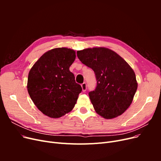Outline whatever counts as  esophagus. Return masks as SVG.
I'll list each match as a JSON object with an SVG mask.
<instances>
[{
    "mask_svg": "<svg viewBox=\"0 0 161 161\" xmlns=\"http://www.w3.org/2000/svg\"><path fill=\"white\" fill-rule=\"evenodd\" d=\"M81 87H82V91H83V92L86 91V82H83V83L81 85Z\"/></svg>",
    "mask_w": 161,
    "mask_h": 161,
    "instance_id": "esophagus-1",
    "label": "esophagus"
}]
</instances>
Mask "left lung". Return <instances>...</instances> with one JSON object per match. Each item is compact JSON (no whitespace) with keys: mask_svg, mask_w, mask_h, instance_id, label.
I'll return each instance as SVG.
<instances>
[{"mask_svg":"<svg viewBox=\"0 0 161 161\" xmlns=\"http://www.w3.org/2000/svg\"><path fill=\"white\" fill-rule=\"evenodd\" d=\"M77 56L95 74L97 86L89 95L97 114L112 119L124 113L138 88L130 66L116 52L103 47L77 51Z\"/></svg>","mask_w":161,"mask_h":161,"instance_id":"obj_1","label":"left lung"}]
</instances>
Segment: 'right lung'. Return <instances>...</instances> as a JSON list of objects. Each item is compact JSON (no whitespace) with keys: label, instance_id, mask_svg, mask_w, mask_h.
Here are the masks:
<instances>
[{"label":"right lung","instance_id":"1","mask_svg":"<svg viewBox=\"0 0 161 161\" xmlns=\"http://www.w3.org/2000/svg\"><path fill=\"white\" fill-rule=\"evenodd\" d=\"M75 58L74 50L54 48L43 53L29 72V95L37 109L50 118L69 113L82 91L69 70Z\"/></svg>","mask_w":161,"mask_h":161}]
</instances>
